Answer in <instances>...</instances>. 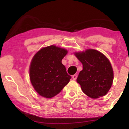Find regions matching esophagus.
Returning a JSON list of instances; mask_svg holds the SVG:
<instances>
[{"label":"esophagus","instance_id":"esophagus-1","mask_svg":"<svg viewBox=\"0 0 129 129\" xmlns=\"http://www.w3.org/2000/svg\"><path fill=\"white\" fill-rule=\"evenodd\" d=\"M77 76L76 75H74L72 76V79H73V80H76V79H77Z\"/></svg>","mask_w":129,"mask_h":129}]
</instances>
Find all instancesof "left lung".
<instances>
[{"mask_svg":"<svg viewBox=\"0 0 129 129\" xmlns=\"http://www.w3.org/2000/svg\"><path fill=\"white\" fill-rule=\"evenodd\" d=\"M75 54L83 64L77 82L84 93L93 99L106 94L113 80V71L109 59L94 49L76 52Z\"/></svg>","mask_w":129,"mask_h":129,"instance_id":"left-lung-1","label":"left lung"}]
</instances>
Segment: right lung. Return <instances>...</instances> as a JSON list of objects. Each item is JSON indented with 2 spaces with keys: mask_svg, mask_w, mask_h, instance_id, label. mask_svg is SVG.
Segmentation results:
<instances>
[{
  "mask_svg": "<svg viewBox=\"0 0 129 129\" xmlns=\"http://www.w3.org/2000/svg\"><path fill=\"white\" fill-rule=\"evenodd\" d=\"M68 51L56 46L44 47L31 60L29 69L31 83L40 96L52 98L60 92L71 76L66 72L61 60Z\"/></svg>",
  "mask_w": 129,
  "mask_h": 129,
  "instance_id": "add662e5",
  "label": "right lung"
}]
</instances>
